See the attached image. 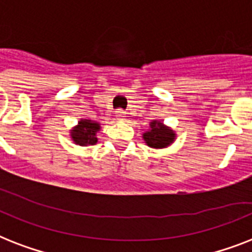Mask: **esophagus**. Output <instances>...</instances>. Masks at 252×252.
<instances>
[{
  "mask_svg": "<svg viewBox=\"0 0 252 252\" xmlns=\"http://www.w3.org/2000/svg\"><path fill=\"white\" fill-rule=\"evenodd\" d=\"M115 116H116V119H118V120H120V122L126 120V112H124L123 110L116 111V112H115Z\"/></svg>",
  "mask_w": 252,
  "mask_h": 252,
  "instance_id": "esophagus-1",
  "label": "esophagus"
}]
</instances>
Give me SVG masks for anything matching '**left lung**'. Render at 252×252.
<instances>
[{
	"label": "left lung",
	"mask_w": 252,
	"mask_h": 252,
	"mask_svg": "<svg viewBox=\"0 0 252 252\" xmlns=\"http://www.w3.org/2000/svg\"><path fill=\"white\" fill-rule=\"evenodd\" d=\"M142 137H144L148 146L161 149V148L168 146L174 141L175 133L168 126H163L161 122L154 120V122L150 123V129L142 134Z\"/></svg>",
	"instance_id": "8db88e82"
}]
</instances>
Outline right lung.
Wrapping results in <instances>:
<instances>
[{"instance_id": "right-lung-1", "label": "right lung", "mask_w": 252, "mask_h": 252, "mask_svg": "<svg viewBox=\"0 0 252 252\" xmlns=\"http://www.w3.org/2000/svg\"><path fill=\"white\" fill-rule=\"evenodd\" d=\"M100 129L96 122L93 120H87V119H82L78 122V126H74L70 132L73 141L76 142L77 145L87 146V145H95L98 138H96V132Z\"/></svg>"}]
</instances>
